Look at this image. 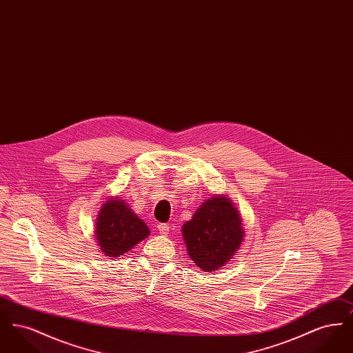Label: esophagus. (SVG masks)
I'll return each instance as SVG.
<instances>
[{"mask_svg":"<svg viewBox=\"0 0 353 353\" xmlns=\"http://www.w3.org/2000/svg\"><path fill=\"white\" fill-rule=\"evenodd\" d=\"M157 230H159L160 234L167 235L169 233V225H167V223H159L157 225Z\"/></svg>","mask_w":353,"mask_h":353,"instance_id":"esophagus-1","label":"esophagus"}]
</instances>
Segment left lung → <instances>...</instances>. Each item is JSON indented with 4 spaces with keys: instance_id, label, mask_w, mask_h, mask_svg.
Segmentation results:
<instances>
[{
    "instance_id": "obj_1",
    "label": "left lung",
    "mask_w": 353,
    "mask_h": 353,
    "mask_svg": "<svg viewBox=\"0 0 353 353\" xmlns=\"http://www.w3.org/2000/svg\"><path fill=\"white\" fill-rule=\"evenodd\" d=\"M189 256L203 271L222 268L241 246L243 230L236 208L223 196L203 202L183 226Z\"/></svg>"
}]
</instances>
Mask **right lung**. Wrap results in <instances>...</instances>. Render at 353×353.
Here are the masks:
<instances>
[{"mask_svg": "<svg viewBox=\"0 0 353 353\" xmlns=\"http://www.w3.org/2000/svg\"><path fill=\"white\" fill-rule=\"evenodd\" d=\"M95 234L104 255L119 256L147 238L150 229L124 201L112 199L101 206Z\"/></svg>", "mask_w": 353, "mask_h": 353, "instance_id": "1", "label": "right lung"}]
</instances>
